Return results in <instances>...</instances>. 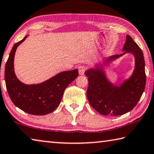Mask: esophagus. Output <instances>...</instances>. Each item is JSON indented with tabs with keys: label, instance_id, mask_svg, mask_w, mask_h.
Segmentation results:
<instances>
[{
	"label": "esophagus",
	"instance_id": "esophagus-1",
	"mask_svg": "<svg viewBox=\"0 0 154 154\" xmlns=\"http://www.w3.org/2000/svg\"><path fill=\"white\" fill-rule=\"evenodd\" d=\"M87 66H84V65H81L79 67H78V70H79V73L81 75H83L85 73V71H86Z\"/></svg>",
	"mask_w": 154,
	"mask_h": 154
}]
</instances>
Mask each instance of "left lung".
<instances>
[{
    "instance_id": "8db88e82",
    "label": "left lung",
    "mask_w": 154,
    "mask_h": 154,
    "mask_svg": "<svg viewBox=\"0 0 154 154\" xmlns=\"http://www.w3.org/2000/svg\"><path fill=\"white\" fill-rule=\"evenodd\" d=\"M122 49L126 51L112 56L109 59L118 58L126 52L132 53L135 57V69L133 75L120 87L109 83L100 69H91L85 72L89 82L88 101L96 111L104 116H122L131 111L139 101L145 88V60L141 49L131 36L127 35Z\"/></svg>"
}]
</instances>
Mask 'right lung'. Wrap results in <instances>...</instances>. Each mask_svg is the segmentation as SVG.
Segmentation results:
<instances>
[{
  "mask_svg": "<svg viewBox=\"0 0 154 154\" xmlns=\"http://www.w3.org/2000/svg\"><path fill=\"white\" fill-rule=\"evenodd\" d=\"M25 37L14 44L5 65V79L10 98L21 110L32 115L43 116L59 106L65 89L79 75L77 69L58 73L45 82L26 85L17 79L14 72V59L17 46Z\"/></svg>",
  "mask_w": 154,
  "mask_h": 154,
  "instance_id": "right-lung-1",
  "label": "right lung"
}]
</instances>
